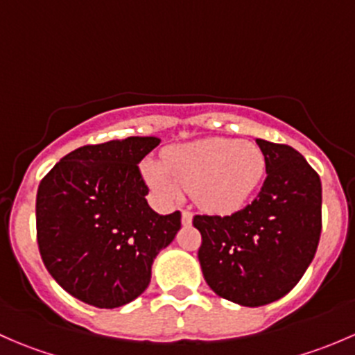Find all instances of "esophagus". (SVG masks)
<instances>
[{"label":"esophagus","instance_id":"esophagus-1","mask_svg":"<svg viewBox=\"0 0 355 355\" xmlns=\"http://www.w3.org/2000/svg\"><path fill=\"white\" fill-rule=\"evenodd\" d=\"M182 223H184V225H191L192 223V213H191V211H187V209L182 211Z\"/></svg>","mask_w":355,"mask_h":355}]
</instances>
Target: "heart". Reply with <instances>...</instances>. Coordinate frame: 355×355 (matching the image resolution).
Returning <instances> with one entry per match:
<instances>
[{
    "label": "heart",
    "mask_w": 355,
    "mask_h": 355,
    "mask_svg": "<svg viewBox=\"0 0 355 355\" xmlns=\"http://www.w3.org/2000/svg\"><path fill=\"white\" fill-rule=\"evenodd\" d=\"M149 184L163 199L192 191L211 213H234L250 199L264 173V156L252 142L213 137L170 149L163 163L144 166Z\"/></svg>",
    "instance_id": "heart-1"
}]
</instances>
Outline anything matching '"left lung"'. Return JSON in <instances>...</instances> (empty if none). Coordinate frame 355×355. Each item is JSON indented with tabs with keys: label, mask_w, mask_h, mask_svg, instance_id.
Segmentation results:
<instances>
[{
	"label": "left lung",
	"mask_w": 355,
	"mask_h": 355,
	"mask_svg": "<svg viewBox=\"0 0 355 355\" xmlns=\"http://www.w3.org/2000/svg\"><path fill=\"white\" fill-rule=\"evenodd\" d=\"M266 164L257 198L228 216L196 214L206 284L247 307L275 302L299 284L321 235V180L287 144L256 139Z\"/></svg>",
	"instance_id": "left-lung-1"
}]
</instances>
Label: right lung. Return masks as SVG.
Wrapping results in <instances>:
<instances>
[{"label": "right lung", "instance_id": "1", "mask_svg": "<svg viewBox=\"0 0 355 355\" xmlns=\"http://www.w3.org/2000/svg\"><path fill=\"white\" fill-rule=\"evenodd\" d=\"M157 137H127L68 153L41 180L35 228L42 263L70 295L99 309L137 299L157 252L182 227L157 214L139 163Z\"/></svg>", "mask_w": 355, "mask_h": 355}]
</instances>
